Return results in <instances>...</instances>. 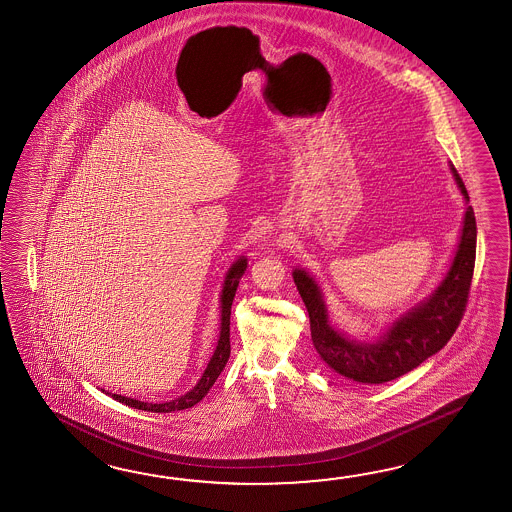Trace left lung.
Wrapping results in <instances>:
<instances>
[{
  "instance_id": "8db88e82",
  "label": "left lung",
  "mask_w": 512,
  "mask_h": 512,
  "mask_svg": "<svg viewBox=\"0 0 512 512\" xmlns=\"http://www.w3.org/2000/svg\"><path fill=\"white\" fill-rule=\"evenodd\" d=\"M457 189L466 202L463 228L454 259L432 294L409 308L371 340H356L329 319L323 290L305 268L292 272L307 307L310 334L319 358L338 375L360 384H384L406 375L439 353L454 336L465 312L476 262V216L465 183L450 163Z\"/></svg>"
}]
</instances>
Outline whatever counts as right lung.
I'll list each match as a JSON object with an SVG mask.
<instances>
[{
    "mask_svg": "<svg viewBox=\"0 0 512 512\" xmlns=\"http://www.w3.org/2000/svg\"><path fill=\"white\" fill-rule=\"evenodd\" d=\"M248 268V259L242 255L237 261L229 266L228 273L224 277L222 283V292H220V334H218V343H216L215 353L211 356L209 364L205 367L204 375L196 382V386L187 391L182 397L174 398L169 402H143L136 398L121 397L115 393H106V395L123 402L130 408L141 409V411H152V413H172V411H180V409L193 408L194 404H198L202 398L209 393V389L213 387L216 378L224 371V367L228 364L229 353H231V345H229V316H231V305H233V297L237 292L240 277L244 275Z\"/></svg>",
    "mask_w": 512,
    "mask_h": 512,
    "instance_id": "right-lung-1",
    "label": "right lung"
}]
</instances>
